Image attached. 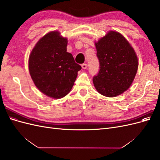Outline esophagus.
Masks as SVG:
<instances>
[{
    "label": "esophagus",
    "instance_id": "obj_1",
    "mask_svg": "<svg viewBox=\"0 0 160 160\" xmlns=\"http://www.w3.org/2000/svg\"><path fill=\"white\" fill-rule=\"evenodd\" d=\"M81 67H82V68H83V69H86L87 68H88V64L83 63V64H82Z\"/></svg>",
    "mask_w": 160,
    "mask_h": 160
}]
</instances>
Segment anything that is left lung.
<instances>
[{
	"mask_svg": "<svg viewBox=\"0 0 160 160\" xmlns=\"http://www.w3.org/2000/svg\"><path fill=\"white\" fill-rule=\"evenodd\" d=\"M99 71L93 78L95 89L113 98L127 91L135 78L138 60L133 47L118 32L109 31L95 43Z\"/></svg>",
	"mask_w": 160,
	"mask_h": 160,
	"instance_id": "1",
	"label": "left lung"
}]
</instances>
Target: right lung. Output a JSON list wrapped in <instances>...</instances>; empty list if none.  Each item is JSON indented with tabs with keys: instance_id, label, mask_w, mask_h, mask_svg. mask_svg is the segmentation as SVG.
<instances>
[{
	"instance_id": "add662e5",
	"label": "right lung",
	"mask_w": 160,
	"mask_h": 160,
	"mask_svg": "<svg viewBox=\"0 0 160 160\" xmlns=\"http://www.w3.org/2000/svg\"><path fill=\"white\" fill-rule=\"evenodd\" d=\"M67 39L60 32L47 33L37 42L28 59V69L37 88L53 99L68 94L81 67L67 52Z\"/></svg>"
}]
</instances>
